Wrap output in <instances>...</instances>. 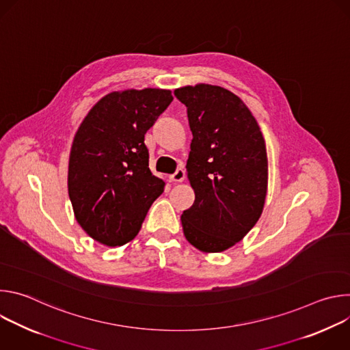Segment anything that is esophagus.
I'll return each instance as SVG.
<instances>
[{
	"mask_svg": "<svg viewBox=\"0 0 350 350\" xmlns=\"http://www.w3.org/2000/svg\"><path fill=\"white\" fill-rule=\"evenodd\" d=\"M184 178H185V170L183 167L177 169V172L174 174L169 176V180L172 183H181V181H184Z\"/></svg>",
	"mask_w": 350,
	"mask_h": 350,
	"instance_id": "1",
	"label": "esophagus"
}]
</instances>
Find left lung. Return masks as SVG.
I'll return each instance as SVG.
<instances>
[{
    "label": "left lung",
    "instance_id": "8db88e82",
    "mask_svg": "<svg viewBox=\"0 0 350 350\" xmlns=\"http://www.w3.org/2000/svg\"><path fill=\"white\" fill-rule=\"evenodd\" d=\"M192 131L187 176L193 205L181 215L187 241L206 254L227 251L262 216L269 162L260 127L231 91L211 84L174 90Z\"/></svg>",
    "mask_w": 350,
    "mask_h": 350
}]
</instances>
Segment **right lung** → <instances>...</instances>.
I'll return each instance as SVG.
<instances>
[{
    "label": "right lung",
    "instance_id": "1",
    "mask_svg": "<svg viewBox=\"0 0 350 350\" xmlns=\"http://www.w3.org/2000/svg\"><path fill=\"white\" fill-rule=\"evenodd\" d=\"M170 90L113 91L90 109L69 155L68 191L75 217L99 243L122 246L138 234L163 192L149 170L145 133L170 105Z\"/></svg>",
    "mask_w": 350,
    "mask_h": 350
}]
</instances>
